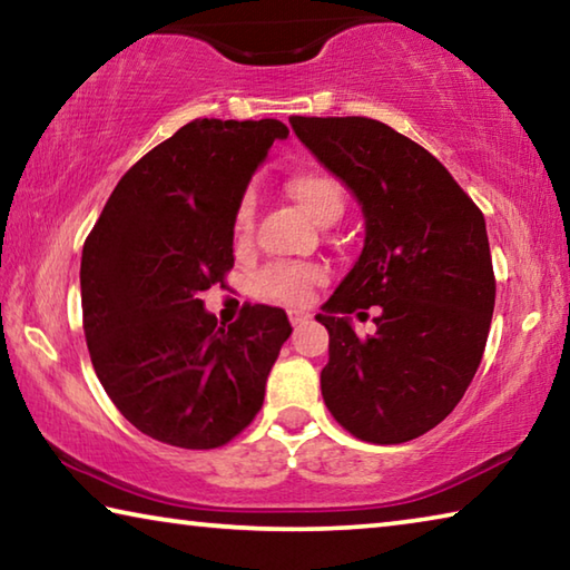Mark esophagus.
<instances>
[{"instance_id": "34e87169", "label": "esophagus", "mask_w": 570, "mask_h": 570, "mask_svg": "<svg viewBox=\"0 0 570 570\" xmlns=\"http://www.w3.org/2000/svg\"><path fill=\"white\" fill-rule=\"evenodd\" d=\"M288 322H292L294 330H298V326L308 322V314H304V312H288Z\"/></svg>"}]
</instances>
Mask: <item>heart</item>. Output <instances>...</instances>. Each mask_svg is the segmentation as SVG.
<instances>
[{"instance_id":"obj_1","label":"heart","mask_w":570,"mask_h":570,"mask_svg":"<svg viewBox=\"0 0 570 570\" xmlns=\"http://www.w3.org/2000/svg\"><path fill=\"white\" fill-rule=\"evenodd\" d=\"M286 193L304 214L320 226L340 220L346 208V193L340 178L330 170L306 166L294 170L286 180ZM256 200L250 193L238 200L234 216V236L246 244L254 230ZM322 282V272L314 266H268L256 276V294L276 304H304L312 288Z\"/></svg>"}]
</instances>
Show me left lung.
<instances>
[{
    "label": "left lung",
    "instance_id": "left-lung-1",
    "mask_svg": "<svg viewBox=\"0 0 570 570\" xmlns=\"http://www.w3.org/2000/svg\"><path fill=\"white\" fill-rule=\"evenodd\" d=\"M364 214V248L316 314L330 332L324 404L374 445L424 435L455 410L485 352L495 274L482 210L417 142L372 118H288ZM372 305L379 332L344 313Z\"/></svg>",
    "mask_w": 570,
    "mask_h": 570
}]
</instances>
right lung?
<instances>
[{
  "label": "right lung",
  "mask_w": 570,
  "mask_h": 570,
  "mask_svg": "<svg viewBox=\"0 0 570 570\" xmlns=\"http://www.w3.org/2000/svg\"><path fill=\"white\" fill-rule=\"evenodd\" d=\"M278 120L198 118L146 153L82 246V326L100 384L142 435L210 450L244 432L292 334L284 308L218 324L200 292L234 268V216Z\"/></svg>",
  "instance_id": "right-lung-1"
}]
</instances>
